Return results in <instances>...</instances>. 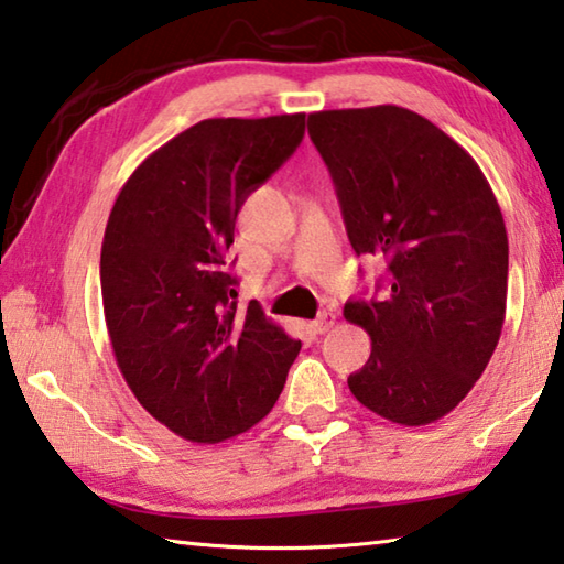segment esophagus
<instances>
[{"mask_svg":"<svg viewBox=\"0 0 564 564\" xmlns=\"http://www.w3.org/2000/svg\"><path fill=\"white\" fill-rule=\"evenodd\" d=\"M334 322H337V312L334 310H324L317 319H314L310 327H312V332L314 334H327L332 327H334Z\"/></svg>","mask_w":564,"mask_h":564,"instance_id":"34e87169","label":"esophagus"}]
</instances>
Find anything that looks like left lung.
<instances>
[{
    "label": "left lung",
    "mask_w": 564,
    "mask_h": 564,
    "mask_svg": "<svg viewBox=\"0 0 564 564\" xmlns=\"http://www.w3.org/2000/svg\"><path fill=\"white\" fill-rule=\"evenodd\" d=\"M357 254H383L381 300L344 317L371 337L349 377L359 403L401 426H426L466 399L498 347L508 297V232L478 163L401 106L310 113ZM381 288V284H379Z\"/></svg>",
    "instance_id": "8db88e82"
}]
</instances>
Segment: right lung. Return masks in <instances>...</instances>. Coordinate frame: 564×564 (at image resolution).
Returning a JSON list of instances; mask_svg holds the SVG:
<instances>
[{
    "mask_svg": "<svg viewBox=\"0 0 564 564\" xmlns=\"http://www.w3.org/2000/svg\"><path fill=\"white\" fill-rule=\"evenodd\" d=\"M304 113L207 118L135 167L108 215L101 297L118 369L155 421L220 443L262 421L302 344L237 310L227 250L247 195L297 151Z\"/></svg>",
    "mask_w": 564,
    "mask_h": 564,
    "instance_id": "obj_1",
    "label": "right lung"
}]
</instances>
